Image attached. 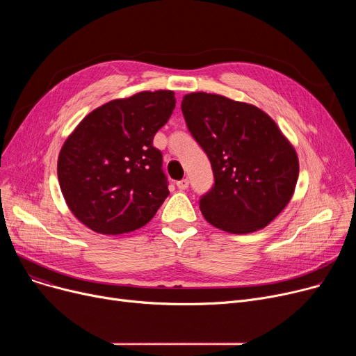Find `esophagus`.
I'll list each match as a JSON object with an SVG mask.
<instances>
[{
    "label": "esophagus",
    "instance_id": "esophagus-1",
    "mask_svg": "<svg viewBox=\"0 0 356 356\" xmlns=\"http://www.w3.org/2000/svg\"><path fill=\"white\" fill-rule=\"evenodd\" d=\"M176 186L180 189V191H186L189 188V180L188 179H183V180H179L176 181Z\"/></svg>",
    "mask_w": 356,
    "mask_h": 356
}]
</instances>
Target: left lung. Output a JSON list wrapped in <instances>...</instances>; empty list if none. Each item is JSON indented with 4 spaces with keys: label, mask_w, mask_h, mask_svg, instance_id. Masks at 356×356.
<instances>
[{
    "label": "left lung",
    "mask_w": 356,
    "mask_h": 356,
    "mask_svg": "<svg viewBox=\"0 0 356 356\" xmlns=\"http://www.w3.org/2000/svg\"><path fill=\"white\" fill-rule=\"evenodd\" d=\"M181 112L215 177L199 200L204 219L231 234L267 227L294 193L298 160L293 145L250 104L195 92L184 95Z\"/></svg>",
    "instance_id": "1"
}]
</instances>
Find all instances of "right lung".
<instances>
[{"instance_id": "add662e5", "label": "right lung", "mask_w": 356, "mask_h": 356, "mask_svg": "<svg viewBox=\"0 0 356 356\" xmlns=\"http://www.w3.org/2000/svg\"><path fill=\"white\" fill-rule=\"evenodd\" d=\"M176 106L172 90L140 92L111 101L65 141L58 177L72 213L104 235L136 231L168 196L163 154L153 145Z\"/></svg>"}]
</instances>
